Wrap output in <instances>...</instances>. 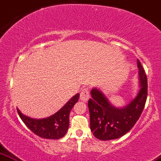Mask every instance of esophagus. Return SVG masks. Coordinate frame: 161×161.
<instances>
[{
    "instance_id": "esophagus-1",
    "label": "esophagus",
    "mask_w": 161,
    "mask_h": 161,
    "mask_svg": "<svg viewBox=\"0 0 161 161\" xmlns=\"http://www.w3.org/2000/svg\"><path fill=\"white\" fill-rule=\"evenodd\" d=\"M90 98V93L87 88L82 89L80 92V99L83 102H87Z\"/></svg>"
}]
</instances>
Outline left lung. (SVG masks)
Segmentation results:
<instances>
[{
    "label": "left lung",
    "instance_id": "1",
    "mask_svg": "<svg viewBox=\"0 0 161 161\" xmlns=\"http://www.w3.org/2000/svg\"><path fill=\"white\" fill-rule=\"evenodd\" d=\"M140 89L135 99L123 108H116L97 88L91 91L88 100L91 130L93 136L101 140L117 139L132 129L141 115L147 98V76L137 59Z\"/></svg>",
    "mask_w": 161,
    "mask_h": 161
}]
</instances>
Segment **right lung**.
<instances>
[{
	"label": "right lung",
	"instance_id": "obj_1",
	"mask_svg": "<svg viewBox=\"0 0 161 161\" xmlns=\"http://www.w3.org/2000/svg\"><path fill=\"white\" fill-rule=\"evenodd\" d=\"M79 94L73 97L58 112L44 119H32L23 114L17 108L24 124L36 135L45 139L58 140L64 137L69 127V115L74 105L78 102Z\"/></svg>",
	"mask_w": 161,
	"mask_h": 161
}]
</instances>
